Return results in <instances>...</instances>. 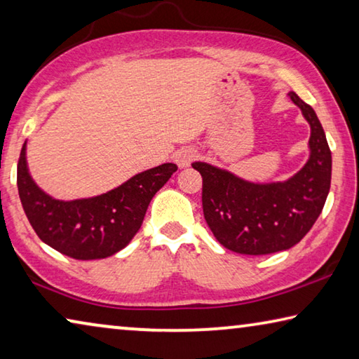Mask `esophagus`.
Masks as SVG:
<instances>
[{
    "label": "esophagus",
    "instance_id": "obj_1",
    "mask_svg": "<svg viewBox=\"0 0 359 359\" xmlns=\"http://www.w3.org/2000/svg\"><path fill=\"white\" fill-rule=\"evenodd\" d=\"M195 158H196V151L195 150H193V149H182L177 153H175L174 161L177 163L179 168L184 169V168H189L190 164H191V161Z\"/></svg>",
    "mask_w": 359,
    "mask_h": 359
}]
</instances>
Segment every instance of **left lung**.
Listing matches in <instances>:
<instances>
[{"label":"left lung","instance_id":"8db88e82","mask_svg":"<svg viewBox=\"0 0 359 359\" xmlns=\"http://www.w3.org/2000/svg\"><path fill=\"white\" fill-rule=\"evenodd\" d=\"M289 97L311 128L310 158L286 182L251 184L229 170L193 163L203 177V212L217 241L233 252L264 255L286 251L310 231L331 189L332 156L313 108Z\"/></svg>","mask_w":359,"mask_h":359}]
</instances>
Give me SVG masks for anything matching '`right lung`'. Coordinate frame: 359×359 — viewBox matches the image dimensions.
Returning a JSON list of instances; mask_svg holds the SVG:
<instances>
[{"label":"right lung","instance_id":"right-lung-1","mask_svg":"<svg viewBox=\"0 0 359 359\" xmlns=\"http://www.w3.org/2000/svg\"><path fill=\"white\" fill-rule=\"evenodd\" d=\"M175 170V164L164 163L100 196L59 201L38 189L30 177L24 144L17 163V187L39 240L72 259L94 260L128 246L144 222L151 198Z\"/></svg>","mask_w":359,"mask_h":359}]
</instances>
